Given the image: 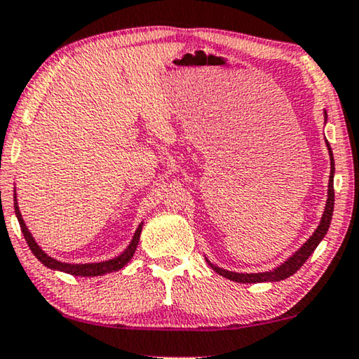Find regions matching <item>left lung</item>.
<instances>
[{
  "instance_id": "left-lung-1",
  "label": "left lung",
  "mask_w": 359,
  "mask_h": 359,
  "mask_svg": "<svg viewBox=\"0 0 359 359\" xmlns=\"http://www.w3.org/2000/svg\"><path fill=\"white\" fill-rule=\"evenodd\" d=\"M324 118L327 120V112L324 110ZM327 149H329V156H330V177H329V190H327V201H325V208H324V215H322L320 223L317 226V229L312 232V236L307 239L304 244H302L299 249H297L294 254L280 264L278 266H275L273 270L269 271H260V273H237V271H231V270H224L221 266H216L215 264L206 259L208 265L213 269L216 273H219L224 278L232 280L236 283H265V281H281L290 278L291 275H294L297 270L301 269L302 265L306 264V260L312 255V252L316 250V247L320 244V241L324 239L327 231L330 228V221H332V215H333V203H335V191H333V174H335V163H333V154H332V148L329 144V141H325Z\"/></svg>"
}]
</instances>
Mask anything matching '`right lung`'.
<instances>
[{"label": "right lung", "instance_id": "1", "mask_svg": "<svg viewBox=\"0 0 359 359\" xmlns=\"http://www.w3.org/2000/svg\"><path fill=\"white\" fill-rule=\"evenodd\" d=\"M14 213H16L19 226H21V231H22L24 237H26V242H27L29 249L32 250V254L37 257V259L42 262L47 269L55 270V271H63V273L74 275V276H100V275H107V273H112V271H118L120 269H123V266L131 260V257H133L136 247H138V242H140L141 229H143V221H141L140 226L135 231L133 237H131L127 249H125L120 255L114 257V259H109L104 262H90V264H68V262H62V260L53 259V257H50L47 252L42 250V247L35 242L34 236L30 234V231L26 226V221L22 219L21 211H19L16 190H14Z\"/></svg>", "mask_w": 359, "mask_h": 359}]
</instances>
